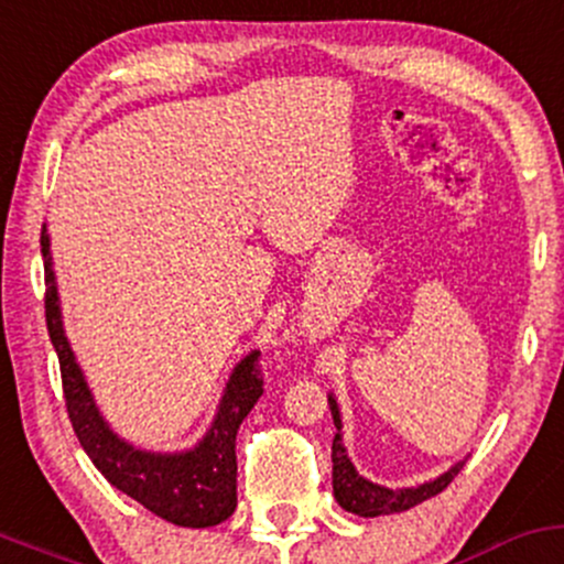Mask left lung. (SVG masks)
<instances>
[{
  "label": "left lung",
  "mask_w": 564,
  "mask_h": 564,
  "mask_svg": "<svg viewBox=\"0 0 564 564\" xmlns=\"http://www.w3.org/2000/svg\"><path fill=\"white\" fill-rule=\"evenodd\" d=\"M330 401V414L333 425H336V438H333V495H336L338 506L347 508V511L357 513V517H381V513H398L409 511V508L420 506L430 498H435L438 492H444L446 487L454 481V476L463 470L465 463H457L452 470H446L444 476H438L435 481L422 484L414 489H387L379 484H371L368 478H362L355 470V465L349 463L347 449L341 444V416H338L336 401Z\"/></svg>",
  "instance_id": "8db88e82"
}]
</instances>
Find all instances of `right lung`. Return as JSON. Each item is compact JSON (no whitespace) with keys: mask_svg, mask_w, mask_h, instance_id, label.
Wrapping results in <instances>:
<instances>
[{"mask_svg":"<svg viewBox=\"0 0 564 564\" xmlns=\"http://www.w3.org/2000/svg\"><path fill=\"white\" fill-rule=\"evenodd\" d=\"M40 245L45 258V323L62 366L66 414L83 449L115 489L142 502L155 517L180 527L226 522L236 508V430L263 395V377L258 366L260 352L247 355L236 366L220 411L196 449L183 454L139 452L120 441L99 416L64 336L56 280L51 269V239L45 228Z\"/></svg>","mask_w":564,"mask_h":564,"instance_id":"1","label":"right lung"}]
</instances>
